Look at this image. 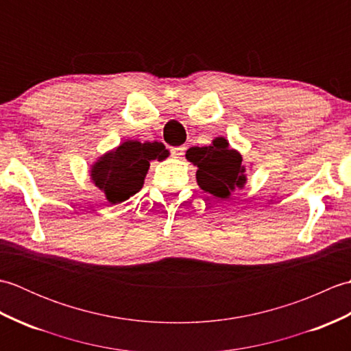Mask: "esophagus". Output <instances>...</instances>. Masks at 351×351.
I'll use <instances>...</instances> for the list:
<instances>
[{"label": "esophagus", "instance_id": "34e87169", "mask_svg": "<svg viewBox=\"0 0 351 351\" xmlns=\"http://www.w3.org/2000/svg\"><path fill=\"white\" fill-rule=\"evenodd\" d=\"M184 151H185V146H175L170 149L171 156H173V158H181V156L184 155Z\"/></svg>", "mask_w": 351, "mask_h": 351}]
</instances>
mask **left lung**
<instances>
[{
	"label": "left lung",
	"instance_id": "left-lung-1",
	"mask_svg": "<svg viewBox=\"0 0 351 351\" xmlns=\"http://www.w3.org/2000/svg\"><path fill=\"white\" fill-rule=\"evenodd\" d=\"M185 158L197 166L196 180L202 190L221 199L229 197L230 191L244 187L247 178L244 175L243 156L230 149L226 138L217 137L213 145L190 147Z\"/></svg>",
	"mask_w": 351,
	"mask_h": 351
}]
</instances>
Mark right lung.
Here are the masks:
<instances>
[{
	"label": "right lung",
	"mask_w": 351,
	"mask_h": 351,
	"mask_svg": "<svg viewBox=\"0 0 351 351\" xmlns=\"http://www.w3.org/2000/svg\"><path fill=\"white\" fill-rule=\"evenodd\" d=\"M169 155L162 143H140L128 140L96 161L90 176L93 184L104 191L111 205L125 202L136 195L145 184L152 160H164Z\"/></svg>",
	"instance_id": "1"
}]
</instances>
